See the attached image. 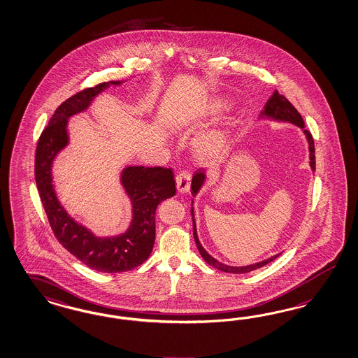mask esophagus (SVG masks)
<instances>
[{
    "mask_svg": "<svg viewBox=\"0 0 358 358\" xmlns=\"http://www.w3.org/2000/svg\"><path fill=\"white\" fill-rule=\"evenodd\" d=\"M176 187L180 194H185L191 188V173L187 170H182L176 175Z\"/></svg>",
    "mask_w": 358,
    "mask_h": 358,
    "instance_id": "esophagus-1",
    "label": "esophagus"
}]
</instances>
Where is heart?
Listing matches in <instances>:
<instances>
[{"label": "heart", "mask_w": 358, "mask_h": 358, "mask_svg": "<svg viewBox=\"0 0 358 358\" xmlns=\"http://www.w3.org/2000/svg\"><path fill=\"white\" fill-rule=\"evenodd\" d=\"M225 106L218 104L217 110H222ZM197 153L204 158H213L215 155L222 153L225 149V138L221 133L206 132L197 137L196 140Z\"/></svg>", "instance_id": "1"}]
</instances>
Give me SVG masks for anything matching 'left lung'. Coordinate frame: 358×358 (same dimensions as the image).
<instances>
[{
  "instance_id": "obj_1",
  "label": "left lung",
  "mask_w": 358,
  "mask_h": 358,
  "mask_svg": "<svg viewBox=\"0 0 358 358\" xmlns=\"http://www.w3.org/2000/svg\"><path fill=\"white\" fill-rule=\"evenodd\" d=\"M262 116H266V117H272L275 120H281V122H289V123L296 124L301 128H305V122L301 116V113H298L296 110V107L289 102L286 99L284 95H281L280 92L275 90V92L272 94V96L268 99V102L266 103V107H264V111L262 113ZM306 133L307 140H308V148H310V166L313 170H315V145H314V138L311 136V133L308 131H305ZM205 175L203 173L201 169H199L196 173H194V178H192V184H191V188H192V194H196L199 192V189L201 188V185L204 183ZM191 213L194 215V209L191 210ZM194 238L196 245L199 248V252L200 255L203 256L205 262L209 264V266H215L217 269L222 271V272H227V273H247V272H251L254 269H257L260 266H266L268 263L273 262L278 255L272 256L269 259H266L264 262H260V263H256L252 266H225L220 262H217L215 259H213L212 256L209 255L203 245H200L199 242V238H197V233H196V225H194Z\"/></svg>"
}]
</instances>
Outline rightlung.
I'll list each match as a JSON object with an SVG mask.
<instances>
[{
	"label": "right lung",
	"instance_id": "1",
	"mask_svg": "<svg viewBox=\"0 0 358 358\" xmlns=\"http://www.w3.org/2000/svg\"><path fill=\"white\" fill-rule=\"evenodd\" d=\"M110 83L119 85L120 82ZM110 83L102 82L87 87L57 107L36 145L35 182L52 231L60 245L94 271L117 273L143 264L150 255L155 239V209L176 192L173 170L143 166L124 170L122 182L132 200V225L124 234L104 239L94 236L66 215L55 194L51 176L55 155L68 143V117L87 108L92 98Z\"/></svg>",
	"mask_w": 358,
	"mask_h": 358
}]
</instances>
